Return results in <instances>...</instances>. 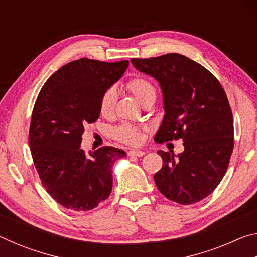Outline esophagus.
I'll return each mask as SVG.
<instances>
[{
  "label": "esophagus",
  "instance_id": "34e87169",
  "mask_svg": "<svg viewBox=\"0 0 257 257\" xmlns=\"http://www.w3.org/2000/svg\"><path fill=\"white\" fill-rule=\"evenodd\" d=\"M145 154L144 151H141V150H132L128 152V155L129 156H136V158H141Z\"/></svg>",
  "mask_w": 257,
  "mask_h": 257
}]
</instances>
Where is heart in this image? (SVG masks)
I'll use <instances>...</instances> for the list:
<instances>
[{"instance_id":"obj_1","label":"heart","mask_w":257,"mask_h":257,"mask_svg":"<svg viewBox=\"0 0 257 257\" xmlns=\"http://www.w3.org/2000/svg\"><path fill=\"white\" fill-rule=\"evenodd\" d=\"M128 89L132 92L135 97H136L142 104L144 103L147 98L156 97V89L154 85L145 77H134L130 79L127 84ZM115 102V93L113 89H108L103 94L99 103V110L104 115L110 114L113 110ZM115 137L120 142H123L125 144L137 145L141 142V132L139 129L134 127L132 124H123L120 128L115 130Z\"/></svg>"}]
</instances>
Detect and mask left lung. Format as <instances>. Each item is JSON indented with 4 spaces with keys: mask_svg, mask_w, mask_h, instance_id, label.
<instances>
[{
    "mask_svg": "<svg viewBox=\"0 0 257 257\" xmlns=\"http://www.w3.org/2000/svg\"><path fill=\"white\" fill-rule=\"evenodd\" d=\"M132 63L162 89L164 116L154 141H184L177 156L158 151L163 165L154 175L156 187L182 205L202 201L222 180L233 150L232 112L222 86L207 69L178 53Z\"/></svg>",
    "mask_w": 257,
    "mask_h": 257,
    "instance_id": "1",
    "label": "left lung"
}]
</instances>
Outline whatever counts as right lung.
<instances>
[{
  "label": "right lung",
  "instance_id": "1",
  "mask_svg": "<svg viewBox=\"0 0 257 257\" xmlns=\"http://www.w3.org/2000/svg\"><path fill=\"white\" fill-rule=\"evenodd\" d=\"M129 62L82 58L67 63L42 87L29 128L35 168L50 196L73 211H89L110 196L112 167L127 156L101 147L86 155L81 136L98 119L103 94L118 81Z\"/></svg>",
  "mask_w": 257,
  "mask_h": 257
}]
</instances>
